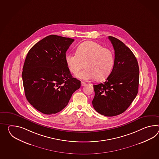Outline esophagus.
I'll return each mask as SVG.
<instances>
[{"label": "esophagus", "mask_w": 159, "mask_h": 159, "mask_svg": "<svg viewBox=\"0 0 159 159\" xmlns=\"http://www.w3.org/2000/svg\"><path fill=\"white\" fill-rule=\"evenodd\" d=\"M87 84H86V83H85V82H83V81H81V86H82V87H83V86H84V85H85Z\"/></svg>", "instance_id": "obj_1"}]
</instances>
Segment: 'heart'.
<instances>
[{
	"label": "heart",
	"mask_w": 159,
	"mask_h": 159,
	"mask_svg": "<svg viewBox=\"0 0 159 159\" xmlns=\"http://www.w3.org/2000/svg\"><path fill=\"white\" fill-rule=\"evenodd\" d=\"M66 61L69 70L76 77L85 80L95 79L102 81L110 75L115 63L113 52L98 43L86 41L78 46L76 54L68 53Z\"/></svg>",
	"instance_id": "heart-1"
}]
</instances>
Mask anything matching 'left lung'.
Wrapping results in <instances>:
<instances>
[{
  "mask_svg": "<svg viewBox=\"0 0 159 159\" xmlns=\"http://www.w3.org/2000/svg\"><path fill=\"white\" fill-rule=\"evenodd\" d=\"M108 39L115 50L113 69L105 82L93 85L92 103L100 114L115 116L123 113L137 95L139 68L131 49L116 38Z\"/></svg>",
  "mask_w": 159,
  "mask_h": 159,
  "instance_id": "1",
  "label": "left lung"
}]
</instances>
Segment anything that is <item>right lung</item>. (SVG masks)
<instances>
[{
  "label": "right lung",
  "instance_id": "right-lung-1",
  "mask_svg": "<svg viewBox=\"0 0 159 159\" xmlns=\"http://www.w3.org/2000/svg\"><path fill=\"white\" fill-rule=\"evenodd\" d=\"M74 39L51 35L28 51L23 68L25 95L35 109L51 115L67 106L81 81L67 67L66 52Z\"/></svg>",
  "mask_w": 159,
  "mask_h": 159
}]
</instances>
